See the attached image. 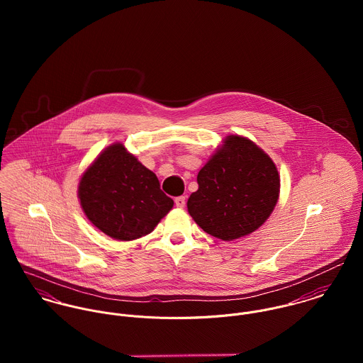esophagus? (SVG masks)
<instances>
[{"label":"esophagus","mask_w":363,"mask_h":363,"mask_svg":"<svg viewBox=\"0 0 363 363\" xmlns=\"http://www.w3.org/2000/svg\"><path fill=\"white\" fill-rule=\"evenodd\" d=\"M174 204L177 208H183L186 206V197L184 196H180V197H176L174 200Z\"/></svg>","instance_id":"obj_1"}]
</instances>
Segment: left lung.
<instances>
[{
    "label": "left lung",
    "mask_w": 363,
    "mask_h": 363,
    "mask_svg": "<svg viewBox=\"0 0 363 363\" xmlns=\"http://www.w3.org/2000/svg\"><path fill=\"white\" fill-rule=\"evenodd\" d=\"M187 201L194 222L225 242L245 238L268 219L281 180L272 159L252 140L228 135L197 176Z\"/></svg>",
    "instance_id": "obj_1"
}]
</instances>
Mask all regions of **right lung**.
Here are the masks:
<instances>
[{"mask_svg": "<svg viewBox=\"0 0 363 363\" xmlns=\"http://www.w3.org/2000/svg\"><path fill=\"white\" fill-rule=\"evenodd\" d=\"M78 199L86 218L104 235L130 242L151 233L173 200L121 143L104 148L82 173Z\"/></svg>", "mask_w": 363, "mask_h": 363, "instance_id": "1", "label": "right lung"}]
</instances>
